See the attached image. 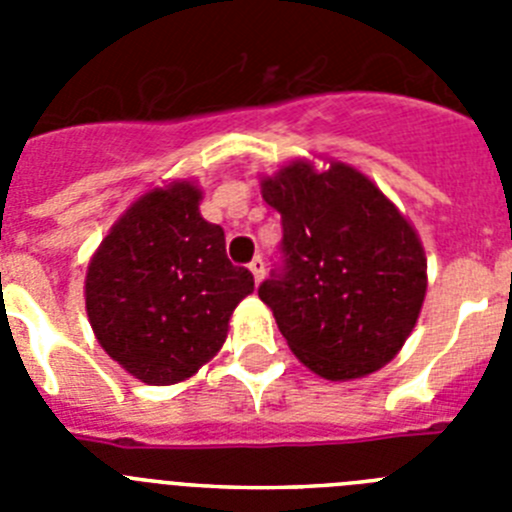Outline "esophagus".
Listing matches in <instances>:
<instances>
[{
  "mask_svg": "<svg viewBox=\"0 0 512 512\" xmlns=\"http://www.w3.org/2000/svg\"><path fill=\"white\" fill-rule=\"evenodd\" d=\"M248 269H251V274H253V279H256V284H259L261 279H264L266 266H264V259H261V256H256V259H253L251 264H248Z\"/></svg>",
  "mask_w": 512,
  "mask_h": 512,
  "instance_id": "esophagus-1",
  "label": "esophagus"
}]
</instances>
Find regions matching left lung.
<instances>
[{
    "label": "left lung",
    "instance_id": "8db88e82",
    "mask_svg": "<svg viewBox=\"0 0 512 512\" xmlns=\"http://www.w3.org/2000/svg\"><path fill=\"white\" fill-rule=\"evenodd\" d=\"M282 215V266L259 287L292 354L346 382L392 361L425 300V251L408 217L354 166L292 161L261 179Z\"/></svg>",
    "mask_w": 512,
    "mask_h": 512
}]
</instances>
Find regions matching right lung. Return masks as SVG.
<instances>
[{
  "mask_svg": "<svg viewBox=\"0 0 512 512\" xmlns=\"http://www.w3.org/2000/svg\"><path fill=\"white\" fill-rule=\"evenodd\" d=\"M192 182L156 187L125 210L89 261L87 315L99 346L135 379L176 384L220 351L253 274L225 256Z\"/></svg>",
  "mask_w": 512,
  "mask_h": 512,
  "instance_id": "obj_1",
  "label": "right lung"
}]
</instances>
